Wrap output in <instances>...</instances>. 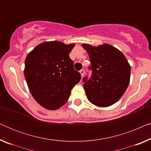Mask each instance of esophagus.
<instances>
[{
	"label": "esophagus",
	"instance_id": "esophagus-1",
	"mask_svg": "<svg viewBox=\"0 0 151 151\" xmlns=\"http://www.w3.org/2000/svg\"><path fill=\"white\" fill-rule=\"evenodd\" d=\"M80 74H81V76H82V78L84 76V71L83 69H81L80 71Z\"/></svg>",
	"mask_w": 151,
	"mask_h": 151
}]
</instances>
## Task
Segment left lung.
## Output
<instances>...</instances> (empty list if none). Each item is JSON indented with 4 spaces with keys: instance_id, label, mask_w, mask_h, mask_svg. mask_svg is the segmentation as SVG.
<instances>
[{
    "instance_id": "1",
    "label": "left lung",
    "mask_w": 151,
    "mask_h": 151,
    "mask_svg": "<svg viewBox=\"0 0 151 151\" xmlns=\"http://www.w3.org/2000/svg\"><path fill=\"white\" fill-rule=\"evenodd\" d=\"M82 46L87 51L92 70L90 79L83 78V86L90 102L100 107L111 106L127 90L131 76V66L124 55L109 44Z\"/></svg>"
}]
</instances>
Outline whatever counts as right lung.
<instances>
[{
	"mask_svg": "<svg viewBox=\"0 0 151 151\" xmlns=\"http://www.w3.org/2000/svg\"><path fill=\"white\" fill-rule=\"evenodd\" d=\"M74 46L59 41L45 42L27 55L24 70L27 84L34 98L45 109L56 110L63 106L81 79L69 57Z\"/></svg>",
	"mask_w": 151,
	"mask_h": 151,
	"instance_id": "add662e5",
	"label": "right lung"
}]
</instances>
